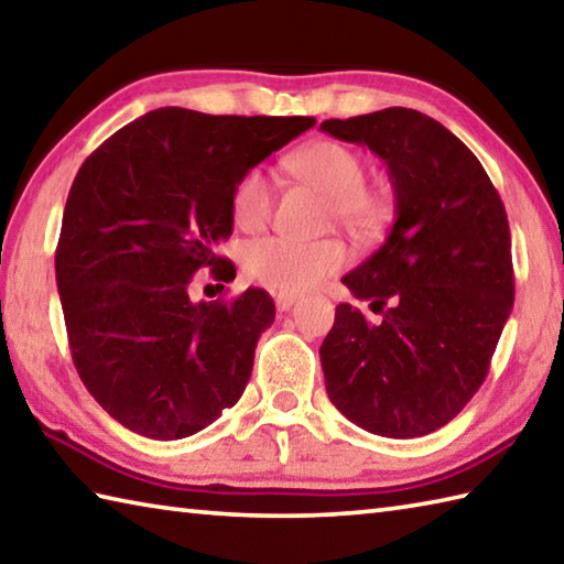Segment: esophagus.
Segmentation results:
<instances>
[{"label":"esophagus","instance_id":"1","mask_svg":"<svg viewBox=\"0 0 564 564\" xmlns=\"http://www.w3.org/2000/svg\"><path fill=\"white\" fill-rule=\"evenodd\" d=\"M274 304H278V312H290L292 306L296 304V296H290V294H278V296H274Z\"/></svg>","mask_w":564,"mask_h":564}]
</instances>
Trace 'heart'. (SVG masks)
Here are the masks:
<instances>
[{"mask_svg": "<svg viewBox=\"0 0 564 564\" xmlns=\"http://www.w3.org/2000/svg\"><path fill=\"white\" fill-rule=\"evenodd\" d=\"M290 169L304 182L322 188L332 198L338 220L348 226H370L382 210V200L364 186L366 162L356 150L332 140H318L290 156ZM274 206L272 176L262 166H252L232 186L230 214L240 230H260ZM348 260V250L338 240H296L270 236L254 240L246 250V274L260 286L278 294H302L328 274L338 272Z\"/></svg>", "mask_w": 564, "mask_h": 564, "instance_id": "obj_1", "label": "heart"}]
</instances>
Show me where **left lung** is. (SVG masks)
<instances>
[{"instance_id":"8db88e82","label":"left lung","mask_w":564,"mask_h":564,"mask_svg":"<svg viewBox=\"0 0 564 564\" xmlns=\"http://www.w3.org/2000/svg\"><path fill=\"white\" fill-rule=\"evenodd\" d=\"M322 130L376 152L395 191L386 242L341 280L382 322L336 306L318 348L328 400L366 432L422 437L481 388L511 316L503 200L469 147L417 110L324 120Z\"/></svg>"}]
</instances>
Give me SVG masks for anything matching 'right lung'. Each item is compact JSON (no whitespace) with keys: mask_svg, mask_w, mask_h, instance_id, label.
Returning a JSON list of instances; mask_svg holds the SVG:
<instances>
[{"mask_svg":"<svg viewBox=\"0 0 564 564\" xmlns=\"http://www.w3.org/2000/svg\"><path fill=\"white\" fill-rule=\"evenodd\" d=\"M314 124L159 108L78 169L56 284L83 386L122 427L184 440L240 400L258 338L274 322L272 296L191 302L188 284L200 268L236 278L218 258L232 232V186Z\"/></svg>","mask_w":564,"mask_h":564,"instance_id":"1","label":"right lung"}]
</instances>
